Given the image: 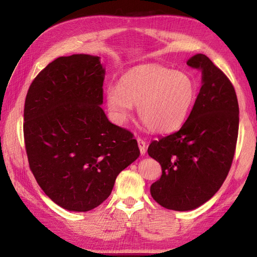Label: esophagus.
<instances>
[{
    "mask_svg": "<svg viewBox=\"0 0 257 257\" xmlns=\"http://www.w3.org/2000/svg\"><path fill=\"white\" fill-rule=\"evenodd\" d=\"M137 143H138V147H139V151H141V154H145L146 153V142L144 139L142 138H138L137 139Z\"/></svg>",
    "mask_w": 257,
    "mask_h": 257,
    "instance_id": "esophagus-1",
    "label": "esophagus"
}]
</instances>
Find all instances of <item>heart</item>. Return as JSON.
<instances>
[{
	"mask_svg": "<svg viewBox=\"0 0 257 257\" xmlns=\"http://www.w3.org/2000/svg\"><path fill=\"white\" fill-rule=\"evenodd\" d=\"M197 84L187 72L161 64L134 67L121 77L119 87L106 89L112 119L122 124L137 105L138 118L151 132L170 133L185 123L197 98Z\"/></svg>",
	"mask_w": 257,
	"mask_h": 257,
	"instance_id": "heart-1",
	"label": "heart"
}]
</instances>
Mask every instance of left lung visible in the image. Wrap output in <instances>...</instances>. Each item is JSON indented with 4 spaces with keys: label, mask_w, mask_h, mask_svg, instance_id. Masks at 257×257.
Returning a JSON list of instances; mask_svg holds the SVG:
<instances>
[{
    "label": "left lung",
    "mask_w": 257,
    "mask_h": 257,
    "mask_svg": "<svg viewBox=\"0 0 257 257\" xmlns=\"http://www.w3.org/2000/svg\"><path fill=\"white\" fill-rule=\"evenodd\" d=\"M202 71V87L178 132L153 141L149 155L162 176L151 186L161 206L189 211L214 196L227 178L238 138L239 106L229 78L204 54L187 61Z\"/></svg>",
    "instance_id": "8db88e82"
}]
</instances>
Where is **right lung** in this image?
I'll return each mask as SVG.
<instances>
[{"mask_svg": "<svg viewBox=\"0 0 257 257\" xmlns=\"http://www.w3.org/2000/svg\"><path fill=\"white\" fill-rule=\"evenodd\" d=\"M104 75L98 56H60L38 73L26 96L29 168L43 191L68 211L102 204L141 154L134 135L111 123L101 107Z\"/></svg>", "mask_w": 257, "mask_h": 257, "instance_id": "obj_1", "label": "right lung"}]
</instances>
